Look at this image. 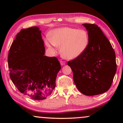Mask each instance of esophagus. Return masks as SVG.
<instances>
[{
  "mask_svg": "<svg viewBox=\"0 0 123 123\" xmlns=\"http://www.w3.org/2000/svg\"><path fill=\"white\" fill-rule=\"evenodd\" d=\"M60 64H61V65H62V66L66 64V62H65V61H63V60H60Z\"/></svg>",
  "mask_w": 123,
  "mask_h": 123,
  "instance_id": "1",
  "label": "esophagus"
}]
</instances>
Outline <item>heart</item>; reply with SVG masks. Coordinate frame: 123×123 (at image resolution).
Segmentation results:
<instances>
[{
    "label": "heart",
    "instance_id": "1",
    "mask_svg": "<svg viewBox=\"0 0 123 123\" xmlns=\"http://www.w3.org/2000/svg\"><path fill=\"white\" fill-rule=\"evenodd\" d=\"M88 32L84 29L65 27L52 31L51 37L47 36L45 43L49 48H61V54L67 59H74L83 54L89 44Z\"/></svg>",
    "mask_w": 123,
    "mask_h": 123
}]
</instances>
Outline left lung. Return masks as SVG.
Listing matches in <instances>:
<instances>
[{"instance_id": "8db88e82", "label": "left lung", "mask_w": 123, "mask_h": 123, "mask_svg": "<svg viewBox=\"0 0 123 123\" xmlns=\"http://www.w3.org/2000/svg\"><path fill=\"white\" fill-rule=\"evenodd\" d=\"M89 44L78 58L68 62L78 90L86 96L105 93L109 90L117 72L115 51L110 41L96 25L85 23Z\"/></svg>"}]
</instances>
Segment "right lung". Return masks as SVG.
<instances>
[{
	"label": "right lung",
	"instance_id": "right-lung-1",
	"mask_svg": "<svg viewBox=\"0 0 123 123\" xmlns=\"http://www.w3.org/2000/svg\"><path fill=\"white\" fill-rule=\"evenodd\" d=\"M38 27L22 29L10 48L8 63L12 81L20 92L42 100L54 90L61 69L56 57L45 56V46Z\"/></svg>",
	"mask_w": 123,
	"mask_h": 123
}]
</instances>
